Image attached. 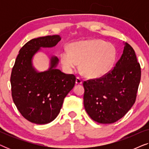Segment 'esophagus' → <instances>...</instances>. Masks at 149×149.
Instances as JSON below:
<instances>
[{
	"label": "esophagus",
	"mask_w": 149,
	"mask_h": 149,
	"mask_svg": "<svg viewBox=\"0 0 149 149\" xmlns=\"http://www.w3.org/2000/svg\"><path fill=\"white\" fill-rule=\"evenodd\" d=\"M83 81L80 78H79V77H77V78L76 79V84L77 85H81L82 84Z\"/></svg>",
	"instance_id": "obj_1"
}]
</instances>
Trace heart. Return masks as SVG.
<instances>
[{
	"mask_svg": "<svg viewBox=\"0 0 149 149\" xmlns=\"http://www.w3.org/2000/svg\"><path fill=\"white\" fill-rule=\"evenodd\" d=\"M117 60V49L111 43L99 39L72 42L60 54L62 66L72 72L80 63V69L89 78H100L109 73Z\"/></svg>",
	"mask_w": 149,
	"mask_h": 149,
	"instance_id": "obj_1",
	"label": "heart"
}]
</instances>
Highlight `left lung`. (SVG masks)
Instances as JSON below:
<instances>
[{
	"mask_svg": "<svg viewBox=\"0 0 149 149\" xmlns=\"http://www.w3.org/2000/svg\"><path fill=\"white\" fill-rule=\"evenodd\" d=\"M123 54L113 70L99 79L83 82V104L89 117L99 123L121 119L135 103L141 68L134 49L124 43Z\"/></svg>",
	"mask_w": 149,
	"mask_h": 149,
	"instance_id": "8db88e82",
	"label": "left lung"
}]
</instances>
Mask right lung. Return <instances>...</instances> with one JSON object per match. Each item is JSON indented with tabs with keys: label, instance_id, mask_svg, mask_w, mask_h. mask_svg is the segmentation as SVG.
Listing matches in <instances>:
<instances>
[{
	"label": "right lung",
	"instance_id": "add662e5",
	"mask_svg": "<svg viewBox=\"0 0 149 149\" xmlns=\"http://www.w3.org/2000/svg\"><path fill=\"white\" fill-rule=\"evenodd\" d=\"M61 40L59 35L30 40L19 50L11 75L13 102L22 115L32 123L47 124L56 119L64 97L74 87L76 77L56 68L59 60L50 58L47 70L38 72L32 64L33 56L41 47H53Z\"/></svg>",
	"mask_w": 149,
	"mask_h": 149
}]
</instances>
